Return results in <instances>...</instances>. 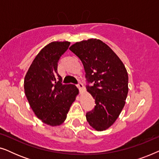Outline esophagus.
Instances as JSON below:
<instances>
[{
	"label": "esophagus",
	"mask_w": 159,
	"mask_h": 159,
	"mask_svg": "<svg viewBox=\"0 0 159 159\" xmlns=\"http://www.w3.org/2000/svg\"><path fill=\"white\" fill-rule=\"evenodd\" d=\"M77 88H79V90H80V92H83L84 89L83 84H82L81 82H79V84H77Z\"/></svg>",
	"instance_id": "1"
}]
</instances>
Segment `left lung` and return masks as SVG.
<instances>
[{
    "mask_svg": "<svg viewBox=\"0 0 159 159\" xmlns=\"http://www.w3.org/2000/svg\"><path fill=\"white\" fill-rule=\"evenodd\" d=\"M69 50L81 60L88 82L87 90L95 99L94 109L86 114L88 122L97 131L110 127L125 105L128 74L118 56L103 41L88 39L73 44Z\"/></svg>",
    "mask_w": 159,
    "mask_h": 159,
    "instance_id": "8db88e82",
    "label": "left lung"
}]
</instances>
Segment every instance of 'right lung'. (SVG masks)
<instances>
[{
	"mask_svg": "<svg viewBox=\"0 0 159 159\" xmlns=\"http://www.w3.org/2000/svg\"><path fill=\"white\" fill-rule=\"evenodd\" d=\"M70 45L51 42L43 48L30 65L24 82L25 93L34 114L43 123L56 127L66 120L71 104L79 94L75 84H63L58 62Z\"/></svg>",
	"mask_w": 159,
	"mask_h": 159,
	"instance_id": "add662e5",
	"label": "right lung"
}]
</instances>
